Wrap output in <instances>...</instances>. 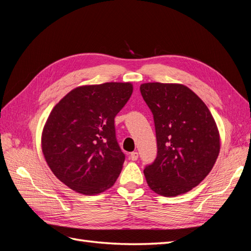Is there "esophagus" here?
Returning a JSON list of instances; mask_svg holds the SVG:
<instances>
[{
    "label": "esophagus",
    "instance_id": "obj_1",
    "mask_svg": "<svg viewBox=\"0 0 251 251\" xmlns=\"http://www.w3.org/2000/svg\"><path fill=\"white\" fill-rule=\"evenodd\" d=\"M130 159H131L132 161L137 160V159H138V153H137V151H133V153H131Z\"/></svg>",
    "mask_w": 251,
    "mask_h": 251
}]
</instances>
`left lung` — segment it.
<instances>
[{"label": "left lung", "mask_w": 251, "mask_h": 251, "mask_svg": "<svg viewBox=\"0 0 251 251\" xmlns=\"http://www.w3.org/2000/svg\"><path fill=\"white\" fill-rule=\"evenodd\" d=\"M140 92L153 113L157 139V157L143 171L148 185L164 197L185 194L216 163V121L201 98L180 83H142Z\"/></svg>", "instance_id": "8db88e82"}]
</instances>
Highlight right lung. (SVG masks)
I'll use <instances>...</instances> for the list:
<instances>
[{"label":"right lung","instance_id":"add662e5","mask_svg":"<svg viewBox=\"0 0 251 251\" xmlns=\"http://www.w3.org/2000/svg\"><path fill=\"white\" fill-rule=\"evenodd\" d=\"M132 93L131 82L81 86L52 109L42 133V151L52 173L68 187L91 196L115 183L126 156L114 118Z\"/></svg>","mask_w":251,"mask_h":251}]
</instances>
